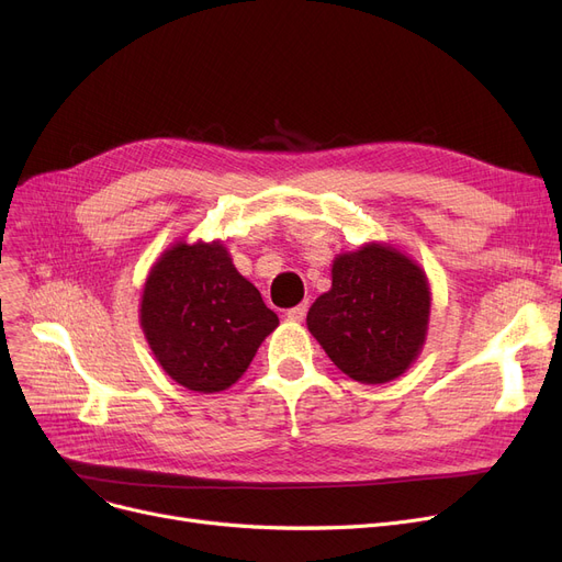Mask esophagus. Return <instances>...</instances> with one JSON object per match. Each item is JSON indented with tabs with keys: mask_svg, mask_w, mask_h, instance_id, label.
<instances>
[{
	"mask_svg": "<svg viewBox=\"0 0 562 562\" xmlns=\"http://www.w3.org/2000/svg\"><path fill=\"white\" fill-rule=\"evenodd\" d=\"M305 314H307V303H301V305H296V307H291V310H286V318L289 321H303L305 318Z\"/></svg>",
	"mask_w": 562,
	"mask_h": 562,
	"instance_id": "1",
	"label": "esophagus"
}]
</instances>
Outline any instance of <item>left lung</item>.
<instances>
[{
	"label": "left lung",
	"mask_w": 562,
	"mask_h": 562,
	"mask_svg": "<svg viewBox=\"0 0 562 562\" xmlns=\"http://www.w3.org/2000/svg\"><path fill=\"white\" fill-rule=\"evenodd\" d=\"M430 291L419 266L385 246L333 263V289L316 299L307 328L348 378L380 385L398 378L426 337Z\"/></svg>",
	"instance_id": "8db88e82"
}]
</instances>
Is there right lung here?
Segmentation results:
<instances>
[{"instance_id":"add662e5","label":"right lung","mask_w":562,"mask_h":562,"mask_svg":"<svg viewBox=\"0 0 562 562\" xmlns=\"http://www.w3.org/2000/svg\"><path fill=\"white\" fill-rule=\"evenodd\" d=\"M140 326L172 380L214 394L244 375L278 328V314L234 269L223 244H177L145 282Z\"/></svg>"}]
</instances>
